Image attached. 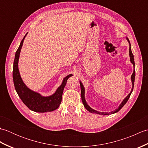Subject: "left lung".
I'll use <instances>...</instances> for the list:
<instances>
[{"label": "left lung", "mask_w": 148, "mask_h": 148, "mask_svg": "<svg viewBox=\"0 0 148 148\" xmlns=\"http://www.w3.org/2000/svg\"><path fill=\"white\" fill-rule=\"evenodd\" d=\"M127 40H128V42H129V44H130V48H129V55H130V61H131V62L132 63V64H133V65H134V68H135V62H134V55H133V53H132V50H131V45H130V41H129V40L128 39V38H127ZM135 76H136V72H135V69H134V72H133V74H132V76H131L132 82V85H133V86H132V90H131V92H130L129 94H128V95H127V97H126V98H125V99L123 100V102H121V104L119 105V108H118V109H116V110H114V111L110 112H109V113H108V112H98V111H95V110H94V109H93L91 108L87 104V103H86V100H85V99H84V87H83V85L82 84V83H81L80 82L81 89V99H82V102H83V105H84V108H85L86 109V110H88V111H90V112H92V113H97V114H102V115H108V114H114V113H115V112H117L118 111H119V110H120V109L123 108V107L124 106V105L125 104V103H126L127 102L128 100L129 99V98H130L131 93H132V92L133 89H134V81H135Z\"/></svg>", "instance_id": "left-lung-1"}]
</instances>
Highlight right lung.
Wrapping results in <instances>:
<instances>
[{
  "label": "right lung",
  "instance_id": "add662e5",
  "mask_svg": "<svg viewBox=\"0 0 148 148\" xmlns=\"http://www.w3.org/2000/svg\"><path fill=\"white\" fill-rule=\"evenodd\" d=\"M26 35L22 39L20 46L18 48L17 51H16L15 54L13 64V71H12V77H13L15 90L22 102L32 111L38 112L53 111L57 109L59 106L60 105L64 87L67 83V79L72 76V74H69V76H66L63 80L62 84L58 88L56 92L49 97H42L40 94L34 92L29 88H28L21 79L18 67L19 56H20V51L22 45H23V40Z\"/></svg>",
  "mask_w": 148,
  "mask_h": 148
}]
</instances>
